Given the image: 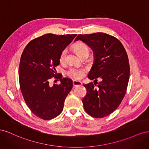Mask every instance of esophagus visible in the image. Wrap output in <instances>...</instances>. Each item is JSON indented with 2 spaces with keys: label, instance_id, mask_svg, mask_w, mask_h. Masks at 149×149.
<instances>
[{
  "label": "esophagus",
  "instance_id": "34e87169",
  "mask_svg": "<svg viewBox=\"0 0 149 149\" xmlns=\"http://www.w3.org/2000/svg\"><path fill=\"white\" fill-rule=\"evenodd\" d=\"M73 84L74 87H78L82 85V83L81 81H73Z\"/></svg>",
  "mask_w": 149,
  "mask_h": 149
}]
</instances>
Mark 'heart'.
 <instances>
[{"label": "heart", "mask_w": 149, "mask_h": 149, "mask_svg": "<svg viewBox=\"0 0 149 149\" xmlns=\"http://www.w3.org/2000/svg\"><path fill=\"white\" fill-rule=\"evenodd\" d=\"M73 49H74V51L78 54V55H79L81 57L84 54L89 53V48L83 42H80L76 43L74 45ZM66 53H67V51L66 49H63V50L61 52L60 56V61L61 62L65 61L66 58ZM84 72L85 71L83 69H78V68H70L66 71V74L67 75H68L70 77L72 78L78 79L83 77Z\"/></svg>", "instance_id": "b5f03b06"}]
</instances>
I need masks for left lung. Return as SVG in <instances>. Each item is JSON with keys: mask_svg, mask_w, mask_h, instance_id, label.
Masks as SVG:
<instances>
[{"mask_svg": "<svg viewBox=\"0 0 149 149\" xmlns=\"http://www.w3.org/2000/svg\"><path fill=\"white\" fill-rule=\"evenodd\" d=\"M81 40L92 49L94 62L88 78L101 79L98 84L83 86L87 93L83 99L84 109L93 118H102L119 107L127 90L130 66L127 54L123 44L113 36L104 33L78 35Z\"/></svg>", "mask_w": 149, "mask_h": 149, "instance_id": "obj_1", "label": "left lung"}]
</instances>
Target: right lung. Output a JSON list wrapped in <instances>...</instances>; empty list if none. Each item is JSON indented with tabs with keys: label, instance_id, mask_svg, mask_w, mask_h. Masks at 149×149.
<instances>
[{
	"label": "right lung",
	"instance_id": "obj_1",
	"mask_svg": "<svg viewBox=\"0 0 149 149\" xmlns=\"http://www.w3.org/2000/svg\"><path fill=\"white\" fill-rule=\"evenodd\" d=\"M76 34L57 35L47 33L30 42L22 54L19 77L20 88L26 104L38 118L49 120L63 109L64 102L73 88L68 78L55 75L61 52ZM59 79L60 85L51 86L49 79Z\"/></svg>",
	"mask_w": 149,
	"mask_h": 149
}]
</instances>
